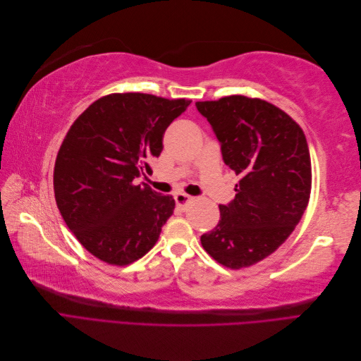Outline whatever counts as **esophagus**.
Masks as SVG:
<instances>
[{
  "mask_svg": "<svg viewBox=\"0 0 361 361\" xmlns=\"http://www.w3.org/2000/svg\"><path fill=\"white\" fill-rule=\"evenodd\" d=\"M191 200H192L191 195L185 194V192H176V194H174V202H176V204L179 207H185Z\"/></svg>",
  "mask_w": 361,
  "mask_h": 361,
  "instance_id": "1",
  "label": "esophagus"
}]
</instances>
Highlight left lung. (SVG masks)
<instances>
[{"instance_id": "obj_1", "label": "left lung", "mask_w": 361, "mask_h": 361, "mask_svg": "<svg viewBox=\"0 0 361 361\" xmlns=\"http://www.w3.org/2000/svg\"><path fill=\"white\" fill-rule=\"evenodd\" d=\"M238 176L235 199L202 235L203 248L224 267L264 260L286 241L307 207L312 164L302 129L280 108L245 96L195 102Z\"/></svg>"}]
</instances>
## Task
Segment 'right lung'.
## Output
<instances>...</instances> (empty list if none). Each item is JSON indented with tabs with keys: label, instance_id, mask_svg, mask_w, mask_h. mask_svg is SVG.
<instances>
[{
	"label": "right lung",
	"instance_id": "1",
	"mask_svg": "<svg viewBox=\"0 0 361 361\" xmlns=\"http://www.w3.org/2000/svg\"><path fill=\"white\" fill-rule=\"evenodd\" d=\"M191 101L145 93L101 97L75 120L54 169L56 200L71 232L110 265H129L158 241L174 199L147 185L162 135Z\"/></svg>",
	"mask_w": 361,
	"mask_h": 361
}]
</instances>
